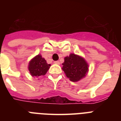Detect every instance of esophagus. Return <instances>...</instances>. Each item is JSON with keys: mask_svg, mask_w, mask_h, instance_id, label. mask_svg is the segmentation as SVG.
<instances>
[{"mask_svg": "<svg viewBox=\"0 0 121 121\" xmlns=\"http://www.w3.org/2000/svg\"><path fill=\"white\" fill-rule=\"evenodd\" d=\"M54 63L56 64H57V65H60V62L58 61V60L57 61H55Z\"/></svg>", "mask_w": 121, "mask_h": 121, "instance_id": "obj_1", "label": "esophagus"}]
</instances>
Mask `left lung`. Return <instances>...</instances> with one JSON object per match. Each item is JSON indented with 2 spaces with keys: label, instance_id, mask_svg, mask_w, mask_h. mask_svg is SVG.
<instances>
[{
  "label": "left lung",
  "instance_id": "8db88e82",
  "mask_svg": "<svg viewBox=\"0 0 121 121\" xmlns=\"http://www.w3.org/2000/svg\"><path fill=\"white\" fill-rule=\"evenodd\" d=\"M62 70L67 78L72 82H78L86 76L88 71V65L82 57L70 54L64 58Z\"/></svg>",
  "mask_w": 121,
  "mask_h": 121
}]
</instances>
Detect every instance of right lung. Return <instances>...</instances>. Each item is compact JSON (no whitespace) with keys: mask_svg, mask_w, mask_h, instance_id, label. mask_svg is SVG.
I'll return each mask as SVG.
<instances>
[{"mask_svg":"<svg viewBox=\"0 0 121 121\" xmlns=\"http://www.w3.org/2000/svg\"><path fill=\"white\" fill-rule=\"evenodd\" d=\"M50 66L51 64H48L46 60L40 54H38L30 61L28 70L31 75L36 78L45 75Z\"/></svg>","mask_w":121,"mask_h":121,"instance_id":"add662e5","label":"right lung"}]
</instances>
